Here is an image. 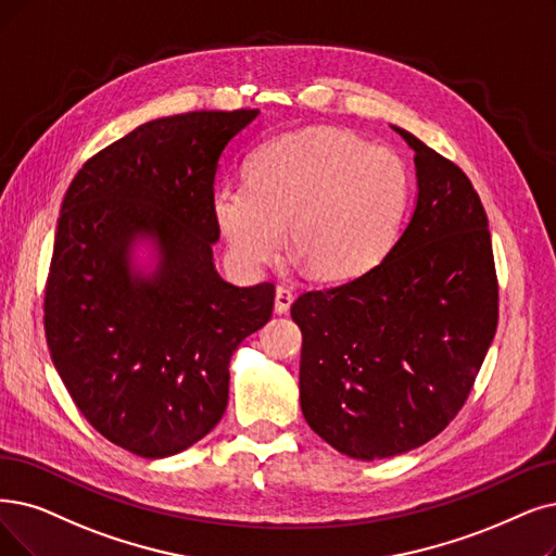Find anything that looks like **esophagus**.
<instances>
[{
  "label": "esophagus",
  "instance_id": "34e87169",
  "mask_svg": "<svg viewBox=\"0 0 556 556\" xmlns=\"http://www.w3.org/2000/svg\"><path fill=\"white\" fill-rule=\"evenodd\" d=\"M292 303H294V292L292 290H287V287H278L276 290V313L278 315H282V313H287V309L292 307Z\"/></svg>",
  "mask_w": 556,
  "mask_h": 556
}]
</instances>
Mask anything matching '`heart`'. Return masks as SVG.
<instances>
[{
    "label": "heart",
    "instance_id": "1",
    "mask_svg": "<svg viewBox=\"0 0 556 556\" xmlns=\"http://www.w3.org/2000/svg\"><path fill=\"white\" fill-rule=\"evenodd\" d=\"M410 182L404 162L349 131L309 127L257 146L247 182H218L210 207L230 257L260 269L290 249L309 276L344 282L374 269L402 228Z\"/></svg>",
    "mask_w": 556,
    "mask_h": 556
}]
</instances>
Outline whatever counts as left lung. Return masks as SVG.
<instances>
[{
  "instance_id": "obj_1",
  "label": "left lung",
  "mask_w": 556,
  "mask_h": 556,
  "mask_svg": "<svg viewBox=\"0 0 556 556\" xmlns=\"http://www.w3.org/2000/svg\"><path fill=\"white\" fill-rule=\"evenodd\" d=\"M415 150L417 205L381 264L292 305L301 410L330 447L410 452L458 415L497 330V274L481 198L454 162Z\"/></svg>"
}]
</instances>
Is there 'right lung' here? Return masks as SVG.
Instances as JSON below:
<instances>
[{
  "mask_svg": "<svg viewBox=\"0 0 556 556\" xmlns=\"http://www.w3.org/2000/svg\"><path fill=\"white\" fill-rule=\"evenodd\" d=\"M257 109L139 125L65 191L46 285V338L73 402L114 445L164 458L205 438L228 406L230 358L274 313V282L218 276L210 198L220 152ZM137 238L161 264L130 271Z\"/></svg>",
  "mask_w": 556,
  "mask_h": 556,
  "instance_id": "obj_1",
  "label": "right lung"
}]
</instances>
